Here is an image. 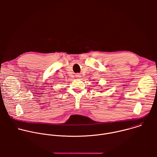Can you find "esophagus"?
Masks as SVG:
<instances>
[{"instance_id": "obj_1", "label": "esophagus", "mask_w": 157, "mask_h": 157, "mask_svg": "<svg viewBox=\"0 0 157 157\" xmlns=\"http://www.w3.org/2000/svg\"><path fill=\"white\" fill-rule=\"evenodd\" d=\"M76 76H77V77H80V75H78Z\"/></svg>"}]
</instances>
